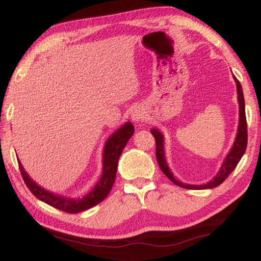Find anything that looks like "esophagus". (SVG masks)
I'll return each mask as SVG.
<instances>
[{
    "mask_svg": "<svg viewBox=\"0 0 261 261\" xmlns=\"http://www.w3.org/2000/svg\"><path fill=\"white\" fill-rule=\"evenodd\" d=\"M132 119H133V121L135 122H139V121H142L144 119V111L142 110L141 107H136L132 112Z\"/></svg>",
    "mask_w": 261,
    "mask_h": 261,
    "instance_id": "esophagus-1",
    "label": "esophagus"
}]
</instances>
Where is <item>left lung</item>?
<instances>
[{"label": "left lung", "mask_w": 261, "mask_h": 261, "mask_svg": "<svg viewBox=\"0 0 261 261\" xmlns=\"http://www.w3.org/2000/svg\"><path fill=\"white\" fill-rule=\"evenodd\" d=\"M236 84H237V93H238V102H239V125H238V132L237 136H236V141L233 143V147L231 148L230 153L224 160V162L220 167L219 172L211 179L210 182L206 184H202V186H191V184H184L182 182L177 181L170 171L169 167H168L166 158H164V146H163V135L161 132L158 129H151V134H153L155 142H156V159H158V163L163 174L170 179L172 183H175L176 186L186 188V189L191 190H202V189H212L222 184L225 179L228 177V175L234 170V168L237 167L240 159L243 158L244 153L246 150L247 146V125H246V115H245V100H244L243 89L238 79L234 77Z\"/></svg>", "instance_id": "obj_1"}]
</instances>
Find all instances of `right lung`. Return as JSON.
<instances>
[{
	"label": "right lung",
	"instance_id": "1",
	"mask_svg": "<svg viewBox=\"0 0 261 261\" xmlns=\"http://www.w3.org/2000/svg\"><path fill=\"white\" fill-rule=\"evenodd\" d=\"M134 134V127L130 122H127L121 128L112 134L107 140L103 149V160H102V175L95 187L90 191L85 197L78 199H71L69 197H62V196L51 194V192L44 190L42 187L36 184L33 179L27 174L22 164L18 162L19 170H21L24 183L29 188V190L42 202L49 204V205L59 209L67 214H78V212L91 209L97 205L100 202L107 197L110 191L113 187L117 175L118 161L121 155L123 148L128 142V140Z\"/></svg>",
	"mask_w": 261,
	"mask_h": 261
}]
</instances>
